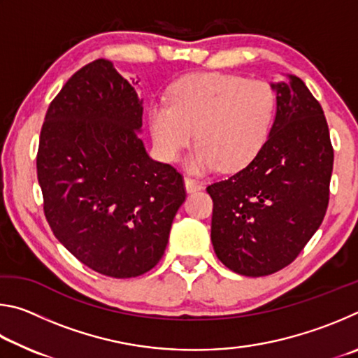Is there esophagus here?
<instances>
[{
    "mask_svg": "<svg viewBox=\"0 0 358 358\" xmlns=\"http://www.w3.org/2000/svg\"><path fill=\"white\" fill-rule=\"evenodd\" d=\"M185 186H186V191L187 192H194V191H199L202 187L201 181L194 180L191 177H185Z\"/></svg>",
    "mask_w": 358,
    "mask_h": 358,
    "instance_id": "esophagus-1",
    "label": "esophagus"
}]
</instances>
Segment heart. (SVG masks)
<instances>
[{
  "mask_svg": "<svg viewBox=\"0 0 358 358\" xmlns=\"http://www.w3.org/2000/svg\"><path fill=\"white\" fill-rule=\"evenodd\" d=\"M276 113V94L264 80L232 74H192L175 82L167 104L150 108V129L157 153L175 161L199 142L187 167L192 172L237 171L264 148Z\"/></svg>",
  "mask_w": 358,
  "mask_h": 358,
  "instance_id": "1",
  "label": "heart"
}]
</instances>
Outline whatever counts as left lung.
Here are the masks:
<instances>
[{"label": "left lung", "mask_w": 358, "mask_h": 358, "mask_svg": "<svg viewBox=\"0 0 358 358\" xmlns=\"http://www.w3.org/2000/svg\"><path fill=\"white\" fill-rule=\"evenodd\" d=\"M271 87L276 118L264 148L207 187L216 256L245 276L292 264L322 224L330 197L333 147L322 107L295 76Z\"/></svg>", "instance_id": "obj_1"}]
</instances>
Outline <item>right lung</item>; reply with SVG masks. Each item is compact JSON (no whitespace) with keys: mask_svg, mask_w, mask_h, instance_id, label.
I'll use <instances>...</instances> for the list:
<instances>
[{"mask_svg":"<svg viewBox=\"0 0 358 358\" xmlns=\"http://www.w3.org/2000/svg\"><path fill=\"white\" fill-rule=\"evenodd\" d=\"M141 128L134 87L101 58L50 102L36 156L55 237L83 265L118 280L156 266L186 199L183 175L150 159Z\"/></svg>","mask_w":358,"mask_h":358,"instance_id":"obj_1","label":"right lung"}]
</instances>
